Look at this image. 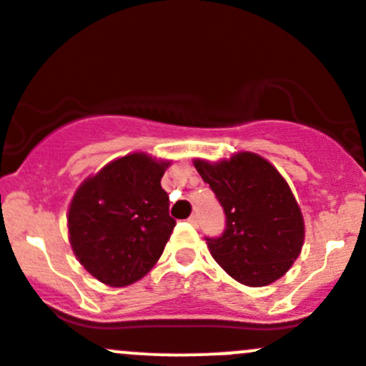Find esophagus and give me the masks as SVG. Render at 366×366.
Returning a JSON list of instances; mask_svg holds the SVG:
<instances>
[{
    "label": "esophagus",
    "mask_w": 366,
    "mask_h": 366,
    "mask_svg": "<svg viewBox=\"0 0 366 366\" xmlns=\"http://www.w3.org/2000/svg\"><path fill=\"white\" fill-rule=\"evenodd\" d=\"M188 222H190L192 225H197L199 224V214H190V217H188Z\"/></svg>",
    "instance_id": "esophagus-1"
}]
</instances>
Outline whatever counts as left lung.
I'll return each instance as SVG.
<instances>
[{"label":"left lung","mask_w":366,"mask_h":366,"mask_svg":"<svg viewBox=\"0 0 366 366\" xmlns=\"http://www.w3.org/2000/svg\"><path fill=\"white\" fill-rule=\"evenodd\" d=\"M194 165L225 213L222 236L206 238L214 261L250 287L284 277L303 247L305 224L280 172L250 152L220 162L195 158Z\"/></svg>","instance_id":"left-lung-1"}]
</instances>
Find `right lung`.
<instances>
[{
	"label": "right lung",
	"mask_w": 366,
	"mask_h": 366,
	"mask_svg": "<svg viewBox=\"0 0 366 366\" xmlns=\"http://www.w3.org/2000/svg\"><path fill=\"white\" fill-rule=\"evenodd\" d=\"M169 164L132 153L112 160L75 192L69 208L71 250L102 284H134L160 259L176 225L160 184Z\"/></svg>",
	"instance_id": "obj_1"
}]
</instances>
